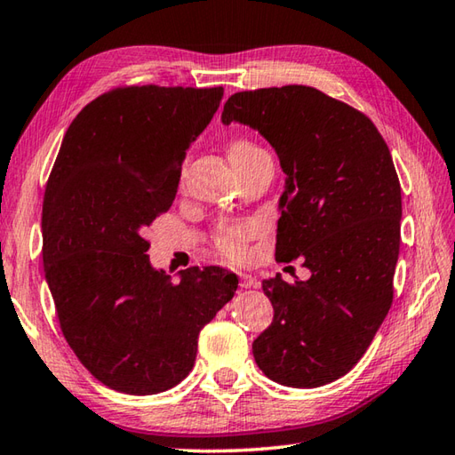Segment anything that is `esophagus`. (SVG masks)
I'll return each mask as SVG.
<instances>
[{"instance_id": "34e87169", "label": "esophagus", "mask_w": 455, "mask_h": 455, "mask_svg": "<svg viewBox=\"0 0 455 455\" xmlns=\"http://www.w3.org/2000/svg\"><path fill=\"white\" fill-rule=\"evenodd\" d=\"M239 281H241V289H253V286L259 284L257 276L247 275V273H241V275H239Z\"/></svg>"}]
</instances>
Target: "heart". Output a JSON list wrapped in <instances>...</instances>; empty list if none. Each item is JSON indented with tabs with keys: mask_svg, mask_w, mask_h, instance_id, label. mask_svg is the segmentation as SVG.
I'll return each mask as SVG.
<instances>
[{
	"mask_svg": "<svg viewBox=\"0 0 455 455\" xmlns=\"http://www.w3.org/2000/svg\"><path fill=\"white\" fill-rule=\"evenodd\" d=\"M228 155L229 161L234 166H241L249 161L257 159V156L267 155L261 147L253 143L251 139L247 137H234L228 143ZM257 234L255 224H249V221H241V224H229L221 226L214 234V245L229 261H245L249 255V243H251Z\"/></svg>",
	"mask_w": 455,
	"mask_h": 455,
	"instance_id": "1",
	"label": "heart"
}]
</instances>
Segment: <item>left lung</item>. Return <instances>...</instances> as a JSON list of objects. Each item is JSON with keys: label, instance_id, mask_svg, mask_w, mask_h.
Here are the masks:
<instances>
[{"label": "left lung", "instance_id": "1", "mask_svg": "<svg viewBox=\"0 0 455 455\" xmlns=\"http://www.w3.org/2000/svg\"><path fill=\"white\" fill-rule=\"evenodd\" d=\"M221 122L257 129L286 174L275 257L300 259L308 281H263L275 316L253 341L273 381L312 388L363 357L393 304L401 182L373 122L310 86L237 92Z\"/></svg>", "mask_w": 455, "mask_h": 455}]
</instances>
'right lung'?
<instances>
[{
	"instance_id": "1",
	"label": "right lung",
	"mask_w": 455,
	"mask_h": 455,
	"mask_svg": "<svg viewBox=\"0 0 455 455\" xmlns=\"http://www.w3.org/2000/svg\"><path fill=\"white\" fill-rule=\"evenodd\" d=\"M221 96V86H117L64 133L43 200L44 276L68 346L114 391L179 385L200 330L237 291L221 267H190L171 283L145 239L172 206L187 149Z\"/></svg>"
}]
</instances>
